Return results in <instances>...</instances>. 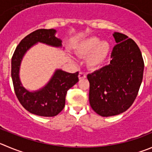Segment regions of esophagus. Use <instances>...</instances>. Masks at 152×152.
<instances>
[{
  "mask_svg": "<svg viewBox=\"0 0 152 152\" xmlns=\"http://www.w3.org/2000/svg\"><path fill=\"white\" fill-rule=\"evenodd\" d=\"M78 77H79V79H84V78H86V75H85L84 73H83V72H80V73H79V75H78Z\"/></svg>",
  "mask_w": 152,
  "mask_h": 152,
  "instance_id": "34e87169",
  "label": "esophagus"
}]
</instances>
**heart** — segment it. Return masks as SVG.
<instances>
[{
    "label": "heart",
    "instance_id": "obj_1",
    "mask_svg": "<svg viewBox=\"0 0 152 152\" xmlns=\"http://www.w3.org/2000/svg\"><path fill=\"white\" fill-rule=\"evenodd\" d=\"M78 55L86 57V65L90 69H99L107 61L110 53L107 42H99L96 37H89L82 41L76 48Z\"/></svg>",
    "mask_w": 152,
    "mask_h": 152
}]
</instances>
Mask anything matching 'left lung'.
Here are the masks:
<instances>
[{
	"mask_svg": "<svg viewBox=\"0 0 152 152\" xmlns=\"http://www.w3.org/2000/svg\"><path fill=\"white\" fill-rule=\"evenodd\" d=\"M117 43L110 63L87 75L91 107L102 116H112L126 111L134 103L143 77L144 61L137 43L115 32Z\"/></svg>",
	"mask_w": 152,
	"mask_h": 152,
	"instance_id": "8db88e82",
	"label": "left lung"
}]
</instances>
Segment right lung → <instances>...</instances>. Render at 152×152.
<instances>
[{
    "mask_svg": "<svg viewBox=\"0 0 152 152\" xmlns=\"http://www.w3.org/2000/svg\"><path fill=\"white\" fill-rule=\"evenodd\" d=\"M54 29H39L24 37L18 45L12 57L14 90L21 104L30 113L40 116L51 117L60 113L65 107L67 91L78 82V72L69 73L57 69L48 83L39 90L30 92L21 84L19 69L24 53L37 42L61 47L62 41L55 37Z\"/></svg>",
    "mask_w": 152,
    "mask_h": 152,
    "instance_id": "obj_1",
    "label": "right lung"
}]
</instances>
